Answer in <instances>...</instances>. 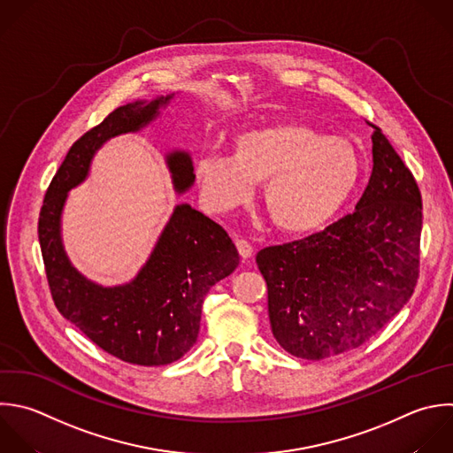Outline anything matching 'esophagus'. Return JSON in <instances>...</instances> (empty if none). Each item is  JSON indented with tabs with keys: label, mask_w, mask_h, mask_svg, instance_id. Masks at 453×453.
I'll return each instance as SVG.
<instances>
[{
	"label": "esophagus",
	"mask_w": 453,
	"mask_h": 453,
	"mask_svg": "<svg viewBox=\"0 0 453 453\" xmlns=\"http://www.w3.org/2000/svg\"><path fill=\"white\" fill-rule=\"evenodd\" d=\"M235 246H237L239 255H241L244 260H248V258H251V257H253V246H251L248 241H244V239H237V241H235Z\"/></svg>",
	"instance_id": "obj_1"
}]
</instances>
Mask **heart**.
<instances>
[{"label":"heart","mask_w":453,"mask_h":453,"mask_svg":"<svg viewBox=\"0 0 453 453\" xmlns=\"http://www.w3.org/2000/svg\"><path fill=\"white\" fill-rule=\"evenodd\" d=\"M359 175V154L349 140L299 122L242 131L232 140V154L202 152L195 161L209 211L225 214L246 205L264 182V207L273 225L288 235L311 234L329 223Z\"/></svg>","instance_id":"heart-1"}]
</instances>
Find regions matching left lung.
Listing matches in <instances>:
<instances>
[{"instance_id":"left-lung-1","label":"left lung","mask_w":453,"mask_h":453,"mask_svg":"<svg viewBox=\"0 0 453 453\" xmlns=\"http://www.w3.org/2000/svg\"><path fill=\"white\" fill-rule=\"evenodd\" d=\"M372 127V175L352 214L319 234L257 255L276 342L324 359L380 331L409 301L419 267L421 195L409 168Z\"/></svg>"}]
</instances>
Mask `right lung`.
I'll return each instance as SVG.
<instances>
[{"label": "right lung", "mask_w": 453, "mask_h": 453, "mask_svg": "<svg viewBox=\"0 0 453 453\" xmlns=\"http://www.w3.org/2000/svg\"><path fill=\"white\" fill-rule=\"evenodd\" d=\"M175 94L117 108L69 150L44 198L39 241L58 311L108 354L143 366L168 365L196 342L202 304L219 280L239 265L228 234L189 203L175 205L149 260L122 285L104 287L81 274L62 241V212L69 191L85 182L97 150L120 134L152 124ZM177 195L195 184L189 152H166Z\"/></svg>", "instance_id": "obj_1"}]
</instances>
